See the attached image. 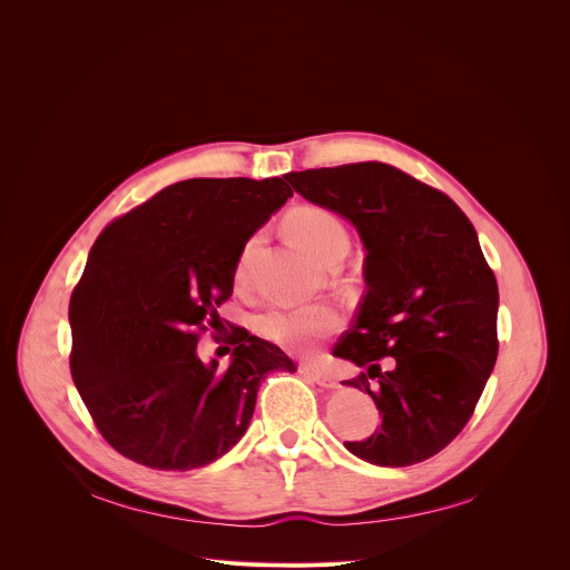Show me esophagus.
I'll use <instances>...</instances> for the list:
<instances>
[{"label":"esophagus","instance_id":"34e87169","mask_svg":"<svg viewBox=\"0 0 570 570\" xmlns=\"http://www.w3.org/2000/svg\"><path fill=\"white\" fill-rule=\"evenodd\" d=\"M301 374L307 376L309 381L318 383L321 387H337V379H335L331 372H325V370H321V367H316V365L303 363V365H301Z\"/></svg>","mask_w":570,"mask_h":570}]
</instances>
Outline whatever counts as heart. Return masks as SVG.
I'll return each instance as SVG.
<instances>
[{
  "label": "heart",
  "mask_w": 570,
  "mask_h": 570,
  "mask_svg": "<svg viewBox=\"0 0 570 570\" xmlns=\"http://www.w3.org/2000/svg\"><path fill=\"white\" fill-rule=\"evenodd\" d=\"M284 228L293 243L305 254L316 258L318 263H327L337 256H344L348 249V230L344 222L321 205H297L284 219ZM258 243V237H252L243 256L237 263V279L245 277L247 261ZM342 327V316L331 305H307L284 309L275 307L258 316V331L265 340L273 344L295 351L309 353L323 337L337 333Z\"/></svg>",
  "instance_id": "heart-1"
}]
</instances>
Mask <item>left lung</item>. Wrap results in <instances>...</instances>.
I'll list each match as a JSON object with an SVG mask.
<instances>
[{"mask_svg":"<svg viewBox=\"0 0 570 570\" xmlns=\"http://www.w3.org/2000/svg\"><path fill=\"white\" fill-rule=\"evenodd\" d=\"M303 198L348 219L365 245V297L333 355L363 367L379 430L348 451L411 466L469 423L494 370L499 288L469 217L443 191L381 161L284 175Z\"/></svg>","mask_w":570,"mask_h":570,"instance_id":"1","label":"left lung"}]
</instances>
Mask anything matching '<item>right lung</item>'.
Wrapping results in <instances>:
<instances>
[{"label":"right lung","mask_w":570,"mask_h":570,"mask_svg":"<svg viewBox=\"0 0 570 570\" xmlns=\"http://www.w3.org/2000/svg\"><path fill=\"white\" fill-rule=\"evenodd\" d=\"M293 196L284 177H194L110 222L71 293V376L101 436L138 464L189 471L243 439L265 374L295 372L233 327L228 367L196 344L222 325L247 239Z\"/></svg>","instance_id":"right-lung-1"}]
</instances>
